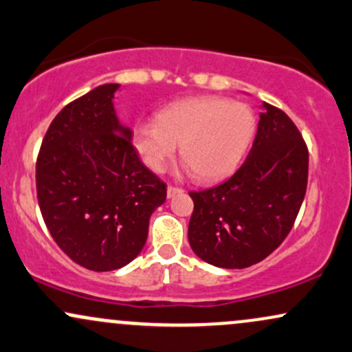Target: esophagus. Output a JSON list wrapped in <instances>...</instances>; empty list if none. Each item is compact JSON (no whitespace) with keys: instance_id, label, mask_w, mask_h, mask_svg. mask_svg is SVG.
Returning a JSON list of instances; mask_svg holds the SVG:
<instances>
[{"instance_id":"obj_1","label":"esophagus","mask_w":352,"mask_h":352,"mask_svg":"<svg viewBox=\"0 0 352 352\" xmlns=\"http://www.w3.org/2000/svg\"><path fill=\"white\" fill-rule=\"evenodd\" d=\"M182 192H184V190H182L180 187H173V185H168V187H167V197H168V199L179 195V193H182Z\"/></svg>"}]
</instances>
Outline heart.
I'll return each mask as SVG.
<instances>
[{
	"mask_svg": "<svg viewBox=\"0 0 352 352\" xmlns=\"http://www.w3.org/2000/svg\"><path fill=\"white\" fill-rule=\"evenodd\" d=\"M254 132L246 104L217 96L177 100L157 112L155 124H139L132 144L152 172H164L180 145V159L204 182L223 179L243 159Z\"/></svg>",
	"mask_w": 352,
	"mask_h": 352,
	"instance_id": "1",
	"label": "heart"
}]
</instances>
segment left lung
I'll return each instance as SVG.
<instances>
[{
  "label": "left lung",
  "mask_w": 352,
  "mask_h": 352,
  "mask_svg": "<svg viewBox=\"0 0 352 352\" xmlns=\"http://www.w3.org/2000/svg\"><path fill=\"white\" fill-rule=\"evenodd\" d=\"M252 151L217 187L190 192L188 241L195 254L220 268L260 263L292 232L308 187L309 152L281 109L263 104Z\"/></svg>",
  "instance_id": "left-lung-1"
}]
</instances>
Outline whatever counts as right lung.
<instances>
[{"instance_id": "add662e5", "label": "right lung", "mask_w": 352, "mask_h": 352, "mask_svg": "<svg viewBox=\"0 0 352 352\" xmlns=\"http://www.w3.org/2000/svg\"><path fill=\"white\" fill-rule=\"evenodd\" d=\"M119 84H104L59 111L36 160V192L51 236L92 272L122 268L140 253L167 185L140 162L116 117Z\"/></svg>"}]
</instances>
